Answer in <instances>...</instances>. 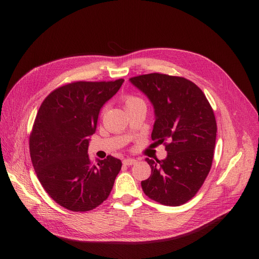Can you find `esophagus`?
Segmentation results:
<instances>
[{
	"label": "esophagus",
	"instance_id": "1",
	"mask_svg": "<svg viewBox=\"0 0 259 259\" xmlns=\"http://www.w3.org/2000/svg\"><path fill=\"white\" fill-rule=\"evenodd\" d=\"M135 162H137V159H134V158H126L122 160V164L126 166H132L135 164Z\"/></svg>",
	"mask_w": 259,
	"mask_h": 259
}]
</instances>
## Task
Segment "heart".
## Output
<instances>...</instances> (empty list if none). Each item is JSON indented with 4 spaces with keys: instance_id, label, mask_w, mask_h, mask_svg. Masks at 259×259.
Returning a JSON list of instances; mask_svg holds the SVG:
<instances>
[{
    "instance_id": "1",
    "label": "heart",
    "mask_w": 259,
    "mask_h": 259,
    "mask_svg": "<svg viewBox=\"0 0 259 259\" xmlns=\"http://www.w3.org/2000/svg\"><path fill=\"white\" fill-rule=\"evenodd\" d=\"M139 104H145L144 100L139 98V97H135V95H128V97L126 98L125 100V106H126V109L130 108V107H133V106H137ZM107 110V106H105L103 108L102 110V113H105V111Z\"/></svg>"
}]
</instances>
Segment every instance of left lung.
Returning <instances> with one entry per match:
<instances>
[{
  "instance_id": "obj_1",
  "label": "left lung",
  "mask_w": 259,
  "mask_h": 259,
  "mask_svg": "<svg viewBox=\"0 0 259 259\" xmlns=\"http://www.w3.org/2000/svg\"><path fill=\"white\" fill-rule=\"evenodd\" d=\"M131 83L154 106L152 141L162 144L165 159H149L150 178L142 182L144 193L161 205L178 207L198 192L212 167L216 119L205 93L183 76L149 73Z\"/></svg>"
}]
</instances>
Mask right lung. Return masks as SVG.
<instances>
[{
    "label": "right lung",
    "instance_id": "add662e5",
    "mask_svg": "<svg viewBox=\"0 0 259 259\" xmlns=\"http://www.w3.org/2000/svg\"><path fill=\"white\" fill-rule=\"evenodd\" d=\"M122 83H68L50 92L36 113L29 137L32 165L48 195L67 210H93L113 188L121 161L108 155L93 162L88 137L97 129L101 108Z\"/></svg>",
    "mask_w": 259,
    "mask_h": 259
}]
</instances>
